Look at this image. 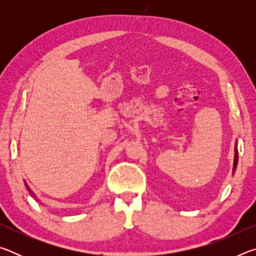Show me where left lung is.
<instances>
[{"instance_id":"obj_1","label":"left lung","mask_w":256,"mask_h":256,"mask_svg":"<svg viewBox=\"0 0 256 256\" xmlns=\"http://www.w3.org/2000/svg\"><path fill=\"white\" fill-rule=\"evenodd\" d=\"M237 162H238V150H237V148H235V159H234V167H232L234 172H235V170H236Z\"/></svg>"}]
</instances>
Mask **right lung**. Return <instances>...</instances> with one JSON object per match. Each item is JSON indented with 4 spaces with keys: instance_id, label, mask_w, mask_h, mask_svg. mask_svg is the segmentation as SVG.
Wrapping results in <instances>:
<instances>
[{
    "instance_id": "add662e5",
    "label": "right lung",
    "mask_w": 256,
    "mask_h": 256,
    "mask_svg": "<svg viewBox=\"0 0 256 256\" xmlns=\"http://www.w3.org/2000/svg\"><path fill=\"white\" fill-rule=\"evenodd\" d=\"M28 190H29V188H28Z\"/></svg>"
}]
</instances>
